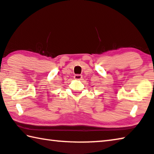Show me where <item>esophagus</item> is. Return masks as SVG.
<instances>
[{"mask_svg": "<svg viewBox=\"0 0 154 154\" xmlns=\"http://www.w3.org/2000/svg\"><path fill=\"white\" fill-rule=\"evenodd\" d=\"M74 79H75V80H81V79H82V75L76 74V75H74Z\"/></svg>", "mask_w": 154, "mask_h": 154, "instance_id": "esophagus-1", "label": "esophagus"}]
</instances>
